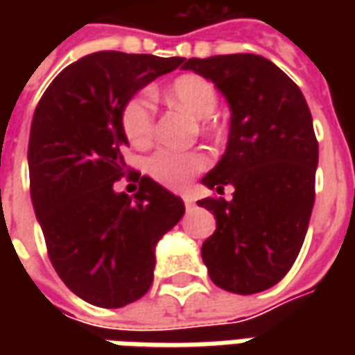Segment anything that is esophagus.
<instances>
[{
	"label": "esophagus",
	"instance_id": "34e87169",
	"mask_svg": "<svg viewBox=\"0 0 355 355\" xmlns=\"http://www.w3.org/2000/svg\"><path fill=\"white\" fill-rule=\"evenodd\" d=\"M182 200H184V205H186V209H188V211H190V209H193V205H196V201H193L192 198H190V196H184Z\"/></svg>",
	"mask_w": 355,
	"mask_h": 355
}]
</instances>
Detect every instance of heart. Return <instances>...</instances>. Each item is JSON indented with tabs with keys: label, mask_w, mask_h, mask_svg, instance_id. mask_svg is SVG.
Segmentation results:
<instances>
[{
	"label": "heart",
	"mask_w": 355,
	"mask_h": 355,
	"mask_svg": "<svg viewBox=\"0 0 355 355\" xmlns=\"http://www.w3.org/2000/svg\"><path fill=\"white\" fill-rule=\"evenodd\" d=\"M167 96L196 117H209L218 106L215 85L200 76H180L167 89ZM121 129L132 146H146L155 132V98L150 89H142L121 108ZM148 173L169 188H184L196 175L209 167V157L201 152L159 148L148 157Z\"/></svg>",
	"instance_id": "heart-1"
}]
</instances>
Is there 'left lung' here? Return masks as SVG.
Returning <instances> with one entry per match:
<instances>
[{
    "instance_id": "8db88e82",
    "label": "left lung",
    "mask_w": 355,
    "mask_h": 355,
    "mask_svg": "<svg viewBox=\"0 0 355 355\" xmlns=\"http://www.w3.org/2000/svg\"><path fill=\"white\" fill-rule=\"evenodd\" d=\"M230 104L223 159L203 184L234 200L205 198L216 218L201 257L220 289L253 295L282 282L297 261L315 200L318 139L304 96L287 73L259 55L188 58Z\"/></svg>"
}]
</instances>
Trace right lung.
<instances>
[{
  "label": "right lung",
  "mask_w": 355,
  "mask_h": 355,
  "mask_svg": "<svg viewBox=\"0 0 355 355\" xmlns=\"http://www.w3.org/2000/svg\"><path fill=\"white\" fill-rule=\"evenodd\" d=\"M184 58L101 51L53 80L32 119L30 193L51 264L85 302L121 308L154 282L155 243L184 215L182 200L123 162L121 108ZM131 172L132 198L113 182Z\"/></svg>",
  "instance_id": "obj_1"
}]
</instances>
